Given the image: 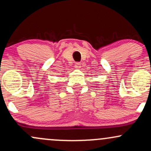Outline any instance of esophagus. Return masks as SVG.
<instances>
[{
	"instance_id": "1",
	"label": "esophagus",
	"mask_w": 151,
	"mask_h": 151,
	"mask_svg": "<svg viewBox=\"0 0 151 151\" xmlns=\"http://www.w3.org/2000/svg\"><path fill=\"white\" fill-rule=\"evenodd\" d=\"M74 67H75L76 69H79L81 67L80 63H79V62H76L75 65H74Z\"/></svg>"
}]
</instances>
